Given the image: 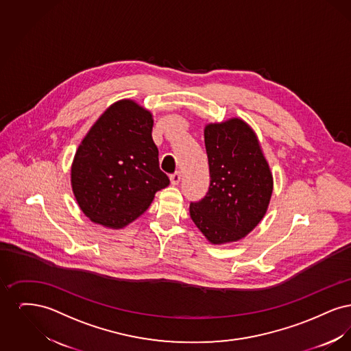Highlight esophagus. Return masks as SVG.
Wrapping results in <instances>:
<instances>
[{
    "label": "esophagus",
    "mask_w": 351,
    "mask_h": 351,
    "mask_svg": "<svg viewBox=\"0 0 351 351\" xmlns=\"http://www.w3.org/2000/svg\"><path fill=\"white\" fill-rule=\"evenodd\" d=\"M180 179H182V173L180 172H175V173H172L169 176V180H171L172 185H178V184L180 183Z\"/></svg>",
    "instance_id": "obj_1"
}]
</instances>
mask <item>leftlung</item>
I'll list each match as a JSON object with an SVG mask.
<instances>
[{
  "label": "left lung",
  "mask_w": 351,
  "mask_h": 351,
  "mask_svg": "<svg viewBox=\"0 0 351 351\" xmlns=\"http://www.w3.org/2000/svg\"><path fill=\"white\" fill-rule=\"evenodd\" d=\"M210 185L189 213L213 245L242 239L262 221L274 180L256 134L241 118L209 123L204 130Z\"/></svg>",
  "instance_id": "8db88e82"
}]
</instances>
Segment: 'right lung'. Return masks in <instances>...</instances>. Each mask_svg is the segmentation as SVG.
I'll return each mask as SVG.
<instances>
[{
  "label": "right lung",
  "instance_id": "right-lung-1",
  "mask_svg": "<svg viewBox=\"0 0 351 351\" xmlns=\"http://www.w3.org/2000/svg\"><path fill=\"white\" fill-rule=\"evenodd\" d=\"M154 119L133 100L110 105L84 136L71 167V185L84 215L122 229L169 184L152 141Z\"/></svg>",
  "mask_w": 351,
  "mask_h": 351
}]
</instances>
